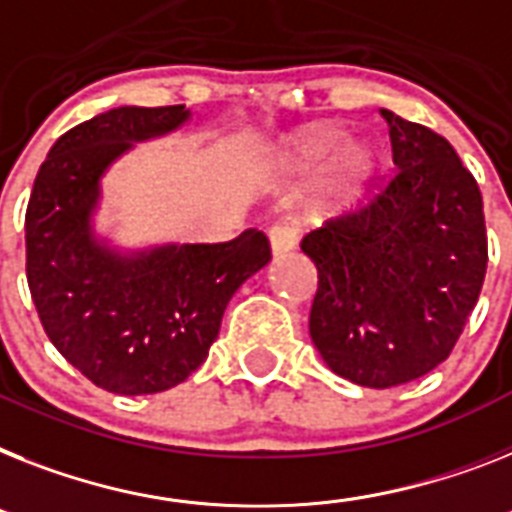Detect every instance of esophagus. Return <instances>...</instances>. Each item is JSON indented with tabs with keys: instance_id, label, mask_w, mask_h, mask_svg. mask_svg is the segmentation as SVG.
Segmentation results:
<instances>
[{
	"instance_id": "1",
	"label": "esophagus",
	"mask_w": 512,
	"mask_h": 512,
	"mask_svg": "<svg viewBox=\"0 0 512 512\" xmlns=\"http://www.w3.org/2000/svg\"><path fill=\"white\" fill-rule=\"evenodd\" d=\"M295 238H298V235H295L293 227H272V232H269V248H272L274 259H282V256H287V253L293 251Z\"/></svg>"
}]
</instances>
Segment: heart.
<instances>
[{
  "label": "heart",
  "instance_id": "heart-1",
  "mask_svg": "<svg viewBox=\"0 0 512 512\" xmlns=\"http://www.w3.org/2000/svg\"><path fill=\"white\" fill-rule=\"evenodd\" d=\"M337 138H340V130L332 125H308V128L298 130L285 141V149L277 159V172L285 177L306 175L329 154ZM374 170H377L374 146L363 141L340 143L329 159L322 180L316 185L311 211L319 217H332L350 206L361 196V190L366 188Z\"/></svg>",
  "mask_w": 512,
  "mask_h": 512
}]
</instances>
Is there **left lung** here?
<instances>
[{"mask_svg":"<svg viewBox=\"0 0 512 512\" xmlns=\"http://www.w3.org/2000/svg\"><path fill=\"white\" fill-rule=\"evenodd\" d=\"M395 177L371 206L311 230L319 272L308 332L337 377L395 387L450 356L487 272L474 175L434 130L384 109Z\"/></svg>","mask_w":512,"mask_h":512,"instance_id":"obj_1","label":"left lung"}]
</instances>
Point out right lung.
<instances>
[{"instance_id": "1", "label": "right lung", "mask_w": 512, "mask_h": 512, "mask_svg": "<svg viewBox=\"0 0 512 512\" xmlns=\"http://www.w3.org/2000/svg\"><path fill=\"white\" fill-rule=\"evenodd\" d=\"M190 109L117 107L67 130L46 154L25 211V272L54 348L96 387L154 395L206 361L238 287L272 259L264 232L227 243L114 246L96 230L101 180L135 143Z\"/></svg>"}]
</instances>
